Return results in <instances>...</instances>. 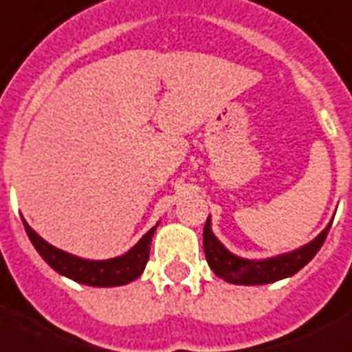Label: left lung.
Wrapping results in <instances>:
<instances>
[{"mask_svg":"<svg viewBox=\"0 0 352 352\" xmlns=\"http://www.w3.org/2000/svg\"><path fill=\"white\" fill-rule=\"evenodd\" d=\"M332 225V223H330ZM322 230L315 240L306 243L304 248L294 250L285 255L278 257L263 258V261H250V258H242L232 255L225 245H223L212 232V225H210V217L206 219L204 225V255L210 264V268L214 270L217 278L225 279L229 283L234 285H266L279 281L283 278H291L294 276L300 268H304L309 261H311L320 245L327 240L328 230Z\"/></svg>","mask_w":352,"mask_h":352,"instance_id":"left-lung-1","label":"left lung"}]
</instances>
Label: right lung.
Returning <instances> with one entry per match:
<instances>
[{
  "label": "right lung",
  "instance_id": "right-lung-1",
  "mask_svg": "<svg viewBox=\"0 0 352 352\" xmlns=\"http://www.w3.org/2000/svg\"><path fill=\"white\" fill-rule=\"evenodd\" d=\"M157 225L151 227L138 240L137 245L131 248L122 257L109 258V261H88V258L74 257L71 253H65V251L50 245L24 221L25 232L30 236L33 248L39 251L41 257L45 258L54 270L65 278L74 279L78 283L91 285V287H118V285L131 283L140 278V274L144 272L146 263H148V257H150L151 236L157 229Z\"/></svg>",
  "mask_w": 352,
  "mask_h": 352
}]
</instances>
